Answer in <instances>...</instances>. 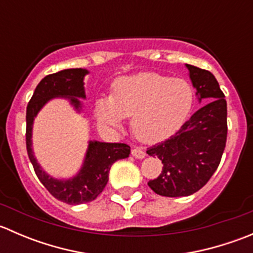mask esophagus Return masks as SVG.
<instances>
[{
    "label": "esophagus",
    "instance_id": "34e87169",
    "mask_svg": "<svg viewBox=\"0 0 253 253\" xmlns=\"http://www.w3.org/2000/svg\"><path fill=\"white\" fill-rule=\"evenodd\" d=\"M131 154L132 157L136 158V159H143V158H145V152L142 149V148H133Z\"/></svg>",
    "mask_w": 253,
    "mask_h": 253
}]
</instances>
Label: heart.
I'll use <instances>...</instances> for the list:
<instances>
[{"instance_id": "obj_1", "label": "heart", "mask_w": 253, "mask_h": 253, "mask_svg": "<svg viewBox=\"0 0 253 253\" xmlns=\"http://www.w3.org/2000/svg\"><path fill=\"white\" fill-rule=\"evenodd\" d=\"M193 100L195 90L186 79L141 72L117 78L110 96L99 98L94 111L101 127L115 131L131 117L133 136L145 144H157L182 127Z\"/></svg>"}]
</instances>
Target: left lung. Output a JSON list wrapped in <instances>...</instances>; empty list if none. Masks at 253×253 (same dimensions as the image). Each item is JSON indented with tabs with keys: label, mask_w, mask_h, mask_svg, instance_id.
<instances>
[{
	"label": "left lung",
	"mask_w": 253,
	"mask_h": 253,
	"mask_svg": "<svg viewBox=\"0 0 253 253\" xmlns=\"http://www.w3.org/2000/svg\"><path fill=\"white\" fill-rule=\"evenodd\" d=\"M198 103L207 101L168 141L147 150L162 160L163 171L148 186L165 197H186L203 187L215 172L225 149L226 100L209 71L185 65Z\"/></svg>",
	"instance_id": "1"
}]
</instances>
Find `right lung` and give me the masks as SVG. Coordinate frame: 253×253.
Segmentation results:
<instances>
[{
  "label": "right lung",
  "instance_id": "1",
  "mask_svg": "<svg viewBox=\"0 0 253 253\" xmlns=\"http://www.w3.org/2000/svg\"><path fill=\"white\" fill-rule=\"evenodd\" d=\"M85 68H68L48 75L40 81L27 106V150L40 182L55 198L67 205H82L95 200L109 181V171L116 160L126 159L131 153L129 145L124 143L89 141L83 163L75 175L57 178L47 174L33 150V125L40 110L52 99H66L78 114L83 111L85 100L84 77Z\"/></svg>",
  "mask_w": 253,
  "mask_h": 253
}]
</instances>
